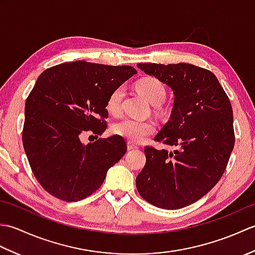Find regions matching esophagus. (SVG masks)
I'll return each instance as SVG.
<instances>
[{
	"instance_id": "obj_1",
	"label": "esophagus",
	"mask_w": 255,
	"mask_h": 255,
	"mask_svg": "<svg viewBox=\"0 0 255 255\" xmlns=\"http://www.w3.org/2000/svg\"><path fill=\"white\" fill-rule=\"evenodd\" d=\"M127 147H128V150H134V149H138L139 145H138V144H134V143L131 142V141H128Z\"/></svg>"
}]
</instances>
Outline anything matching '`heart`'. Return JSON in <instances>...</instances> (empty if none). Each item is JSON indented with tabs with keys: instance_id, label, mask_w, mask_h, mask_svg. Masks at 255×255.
Wrapping results in <instances>:
<instances>
[{
	"instance_id": "obj_1",
	"label": "heart",
	"mask_w": 255,
	"mask_h": 255,
	"mask_svg": "<svg viewBox=\"0 0 255 255\" xmlns=\"http://www.w3.org/2000/svg\"><path fill=\"white\" fill-rule=\"evenodd\" d=\"M137 90L145 100L151 104H160L164 101L166 91L164 85L158 79L144 78L137 83ZM124 96V88L118 86L110 94L106 102V108L111 114L116 115L122 110V100ZM155 125L151 121L125 117L113 125L112 131L118 136L126 138L129 141L140 142L153 133Z\"/></svg>"
}]
</instances>
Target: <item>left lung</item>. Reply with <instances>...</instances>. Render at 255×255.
I'll return each instance as SVG.
<instances>
[{"label":"left lung","instance_id":"8db88e82","mask_svg":"<svg viewBox=\"0 0 255 255\" xmlns=\"http://www.w3.org/2000/svg\"><path fill=\"white\" fill-rule=\"evenodd\" d=\"M138 68L173 91L170 121L154 140L176 150L147 145L137 189L159 208L186 207L218 183L228 164L235 147L231 103L209 70L189 63H138Z\"/></svg>","mask_w":255,"mask_h":255}]
</instances>
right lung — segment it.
Segmentation results:
<instances>
[{"label":"right lung","mask_w":255,"mask_h":255,"mask_svg":"<svg viewBox=\"0 0 255 255\" xmlns=\"http://www.w3.org/2000/svg\"><path fill=\"white\" fill-rule=\"evenodd\" d=\"M136 73L130 66L79 60L38 77L25 104L23 145L37 181L52 196L66 202L90 196L126 153L117 134L88 144L80 138L106 130L108 96Z\"/></svg>","instance_id":"1"}]
</instances>
